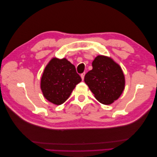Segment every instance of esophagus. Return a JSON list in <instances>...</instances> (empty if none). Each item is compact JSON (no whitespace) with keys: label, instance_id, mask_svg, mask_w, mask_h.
I'll use <instances>...</instances> for the list:
<instances>
[{"label":"esophagus","instance_id":"1","mask_svg":"<svg viewBox=\"0 0 157 157\" xmlns=\"http://www.w3.org/2000/svg\"><path fill=\"white\" fill-rule=\"evenodd\" d=\"M80 75H81V78H82V80H84V76H85V73H82V74H81Z\"/></svg>","mask_w":157,"mask_h":157}]
</instances>
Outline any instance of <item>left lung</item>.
<instances>
[{
  "label": "left lung",
  "instance_id": "left-lung-1",
  "mask_svg": "<svg viewBox=\"0 0 157 157\" xmlns=\"http://www.w3.org/2000/svg\"><path fill=\"white\" fill-rule=\"evenodd\" d=\"M92 69L86 73L84 82L103 105H111L124 90L125 79L122 69L112 58L98 55L93 61Z\"/></svg>",
  "mask_w": 157,
  "mask_h": 157
}]
</instances>
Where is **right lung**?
Returning a JSON list of instances; mask_svg holds the SVG:
<instances>
[{"mask_svg": "<svg viewBox=\"0 0 157 157\" xmlns=\"http://www.w3.org/2000/svg\"><path fill=\"white\" fill-rule=\"evenodd\" d=\"M82 81L75 66L66 58H52L43 71L40 88L44 97L56 105L64 103Z\"/></svg>", "mask_w": 157, "mask_h": 157, "instance_id": "obj_1", "label": "right lung"}]
</instances>
